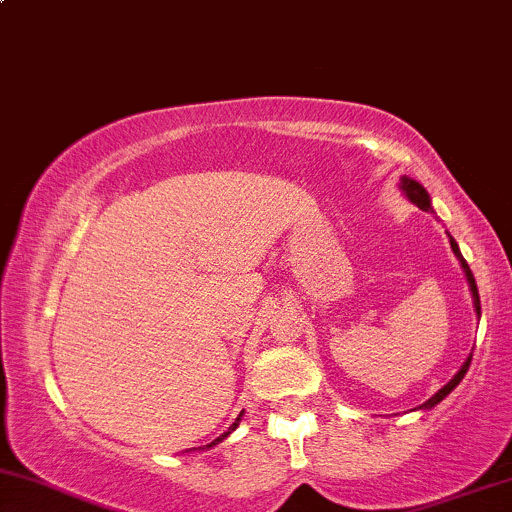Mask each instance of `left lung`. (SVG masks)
I'll list each match as a JSON object with an SVG mask.
<instances>
[{
  "label": "left lung",
  "mask_w": 512,
  "mask_h": 512,
  "mask_svg": "<svg viewBox=\"0 0 512 512\" xmlns=\"http://www.w3.org/2000/svg\"><path fill=\"white\" fill-rule=\"evenodd\" d=\"M399 189H401L403 194H406V199L410 201V204H415V206H418L420 211L434 213L430 194H427V189L422 187L418 180H413V178H406V175H403L401 182H399ZM446 235H449V232H446ZM449 242H451V249H453V254H456V258H458L460 268H463V273H465V280H468V285H470V292H472V304H475V313H477V318H482V306H479V292H477V282H475V275H472L470 266H468V263H465L463 254H460V249H458L456 239H453V237L449 235ZM470 361H472V353H470L468 358H465V363L460 365V370L456 372V375L451 377V382H446L444 387H441V389L437 391V394L432 396V399H427V401L422 403V406H418V408H420V410H430V408L437 406V403L444 401L446 396H449L451 391L458 387L460 380H463V377H465V372H468V368H470Z\"/></svg>",
  "instance_id": "left-lung-1"
}]
</instances>
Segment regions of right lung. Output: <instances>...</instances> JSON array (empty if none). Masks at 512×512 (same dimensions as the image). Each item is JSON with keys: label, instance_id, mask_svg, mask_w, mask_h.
Here are the masks:
<instances>
[{"label": "right lung", "instance_id": "add662e5", "mask_svg": "<svg viewBox=\"0 0 512 512\" xmlns=\"http://www.w3.org/2000/svg\"><path fill=\"white\" fill-rule=\"evenodd\" d=\"M239 420H242V415H239V418H237L235 422H232V425H230V430H227V432H223V434H220V437H218V439H213V441H211V444H208V446H206V449H211V446H216V444H220V441H223V439L227 437V434H230V432H235V427L239 425ZM199 451H204V446H199Z\"/></svg>", "mask_w": 512, "mask_h": 512}]
</instances>
